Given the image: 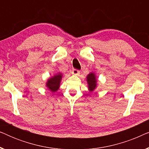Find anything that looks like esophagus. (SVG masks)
Returning <instances> with one entry per match:
<instances>
[{"label": "esophagus", "mask_w": 149, "mask_h": 149, "mask_svg": "<svg viewBox=\"0 0 149 149\" xmlns=\"http://www.w3.org/2000/svg\"><path fill=\"white\" fill-rule=\"evenodd\" d=\"M72 74H74V75H79L80 74V71L79 70H77V69H72Z\"/></svg>", "instance_id": "esophagus-1"}]
</instances>
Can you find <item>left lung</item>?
I'll use <instances>...</instances> for the list:
<instances>
[{"label": "left lung", "mask_w": 149, "mask_h": 149, "mask_svg": "<svg viewBox=\"0 0 149 149\" xmlns=\"http://www.w3.org/2000/svg\"><path fill=\"white\" fill-rule=\"evenodd\" d=\"M87 81L88 84V89L90 91H93L97 87V79L95 74L91 72L87 76Z\"/></svg>", "instance_id": "left-lung-1"}]
</instances>
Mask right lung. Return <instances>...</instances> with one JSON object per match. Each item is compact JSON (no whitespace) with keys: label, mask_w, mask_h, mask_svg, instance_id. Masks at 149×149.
Listing matches in <instances>:
<instances>
[{"label":"right lung","mask_w":149,"mask_h":149,"mask_svg":"<svg viewBox=\"0 0 149 149\" xmlns=\"http://www.w3.org/2000/svg\"><path fill=\"white\" fill-rule=\"evenodd\" d=\"M62 78V73H58V74H55L54 77H51L47 81L46 86L47 88L52 91V92H56L58 91L60 85V82Z\"/></svg>","instance_id":"add662e5"}]
</instances>
